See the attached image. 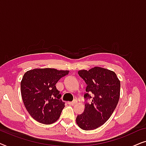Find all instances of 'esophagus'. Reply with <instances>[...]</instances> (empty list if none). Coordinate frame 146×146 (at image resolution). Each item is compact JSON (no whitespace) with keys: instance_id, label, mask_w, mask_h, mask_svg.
Returning <instances> with one entry per match:
<instances>
[{"instance_id":"34e87169","label":"esophagus","mask_w":146,"mask_h":146,"mask_svg":"<svg viewBox=\"0 0 146 146\" xmlns=\"http://www.w3.org/2000/svg\"><path fill=\"white\" fill-rule=\"evenodd\" d=\"M68 104L70 105H72V106H74L75 104H77V100H74L73 102H68Z\"/></svg>"}]
</instances>
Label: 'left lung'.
<instances>
[{
  "instance_id": "left-lung-1",
  "label": "left lung",
  "mask_w": 146,
  "mask_h": 146,
  "mask_svg": "<svg viewBox=\"0 0 146 146\" xmlns=\"http://www.w3.org/2000/svg\"><path fill=\"white\" fill-rule=\"evenodd\" d=\"M78 74L87 84L85 99L92 98V102L86 103L84 111L76 117V123L84 130H92L102 125L116 108L120 81L114 72L98 66L79 70Z\"/></svg>"
}]
</instances>
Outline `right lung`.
<instances>
[{
  "label": "right lung",
  "mask_w": 146,
  "mask_h": 146,
  "mask_svg": "<svg viewBox=\"0 0 146 146\" xmlns=\"http://www.w3.org/2000/svg\"><path fill=\"white\" fill-rule=\"evenodd\" d=\"M68 70L36 68L27 71L21 82V96L28 112L44 124L56 121L65 107L56 84L68 74Z\"/></svg>",
  "instance_id": "1"
}]
</instances>
